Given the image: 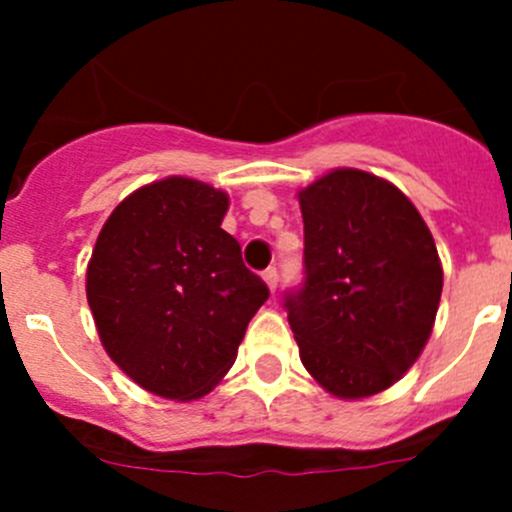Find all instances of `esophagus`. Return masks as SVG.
Segmentation results:
<instances>
[{
    "mask_svg": "<svg viewBox=\"0 0 512 512\" xmlns=\"http://www.w3.org/2000/svg\"><path fill=\"white\" fill-rule=\"evenodd\" d=\"M262 280H265L267 287H270L272 292H275L277 282H280V272H277V267H267V270L262 272Z\"/></svg>",
    "mask_w": 512,
    "mask_h": 512,
    "instance_id": "esophagus-1",
    "label": "esophagus"
}]
</instances>
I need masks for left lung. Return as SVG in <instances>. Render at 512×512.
<instances>
[{
	"label": "left lung",
	"mask_w": 512,
	"mask_h": 512,
	"mask_svg": "<svg viewBox=\"0 0 512 512\" xmlns=\"http://www.w3.org/2000/svg\"><path fill=\"white\" fill-rule=\"evenodd\" d=\"M302 285L282 307L309 374L339 399L389 389L431 337L443 270L436 242L396 185L339 168L299 193Z\"/></svg>",
	"instance_id": "left-lung-1"
}]
</instances>
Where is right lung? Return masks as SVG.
<instances>
[{"mask_svg": "<svg viewBox=\"0 0 512 512\" xmlns=\"http://www.w3.org/2000/svg\"><path fill=\"white\" fill-rule=\"evenodd\" d=\"M225 210L223 190L165 178L128 195L98 235L86 272L98 337L151 394H208L270 297L220 227Z\"/></svg>", "mask_w": 512, "mask_h": 512, "instance_id": "1", "label": "right lung"}]
</instances>
